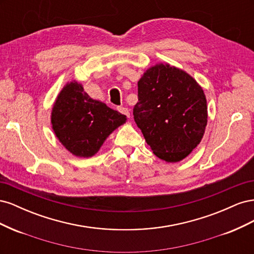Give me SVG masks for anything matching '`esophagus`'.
Returning <instances> with one entry per match:
<instances>
[{
    "instance_id": "obj_1",
    "label": "esophagus",
    "mask_w": 254,
    "mask_h": 254,
    "mask_svg": "<svg viewBox=\"0 0 254 254\" xmlns=\"http://www.w3.org/2000/svg\"><path fill=\"white\" fill-rule=\"evenodd\" d=\"M118 110L119 112H121L122 114L126 115L127 118H130V113H129V110L127 108H125V107H118Z\"/></svg>"
}]
</instances>
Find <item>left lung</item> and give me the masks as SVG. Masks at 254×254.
I'll return each instance as SVG.
<instances>
[{
  "mask_svg": "<svg viewBox=\"0 0 254 254\" xmlns=\"http://www.w3.org/2000/svg\"><path fill=\"white\" fill-rule=\"evenodd\" d=\"M135 124L152 152L178 162L200 143L207 122L206 99L189 74L170 64H157L137 82Z\"/></svg>",
  "mask_w": 254,
  "mask_h": 254,
  "instance_id": "obj_1",
  "label": "left lung"
}]
</instances>
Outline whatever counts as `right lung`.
I'll return each mask as SVG.
<instances>
[{
	"instance_id": "add662e5",
	"label": "right lung",
	"mask_w": 254,
	"mask_h": 254,
	"mask_svg": "<svg viewBox=\"0 0 254 254\" xmlns=\"http://www.w3.org/2000/svg\"><path fill=\"white\" fill-rule=\"evenodd\" d=\"M126 122V117L92 99L76 81L60 92L52 112V125L59 141L73 155L92 157L106 137Z\"/></svg>"
}]
</instances>
